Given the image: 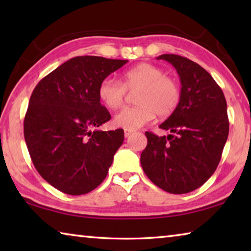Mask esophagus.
Instances as JSON below:
<instances>
[{
  "label": "esophagus",
  "instance_id": "34e87169",
  "mask_svg": "<svg viewBox=\"0 0 251 251\" xmlns=\"http://www.w3.org/2000/svg\"><path fill=\"white\" fill-rule=\"evenodd\" d=\"M134 133V130L133 129H125L124 130V135H125V137H128V136H130L131 134Z\"/></svg>",
  "mask_w": 251,
  "mask_h": 251
}]
</instances>
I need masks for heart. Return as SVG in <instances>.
Returning <instances> with one entry per match:
<instances>
[{"label": "heart", "instance_id": "heart-1", "mask_svg": "<svg viewBox=\"0 0 251 251\" xmlns=\"http://www.w3.org/2000/svg\"><path fill=\"white\" fill-rule=\"evenodd\" d=\"M133 107L123 108L114 117L115 125L125 129H136L154 120L157 115L167 117L175 112L181 100L179 83L165 75L163 69L150 63H142L124 72L122 82L105 77L100 83L99 97L106 107L117 109L124 104L126 91H134Z\"/></svg>", "mask_w": 251, "mask_h": 251}]
</instances>
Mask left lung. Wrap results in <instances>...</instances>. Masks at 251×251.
Wrapping results in <instances>:
<instances>
[{"mask_svg":"<svg viewBox=\"0 0 251 251\" xmlns=\"http://www.w3.org/2000/svg\"><path fill=\"white\" fill-rule=\"evenodd\" d=\"M175 67L181 83V100L159 127L168 136L146 131L141 155L146 176L165 192L186 194L205 184L217 168L229 133L227 103L211 75L190 59L163 54Z\"/></svg>","mask_w":251,"mask_h":251,"instance_id":"8db88e82","label":"left lung"}]
</instances>
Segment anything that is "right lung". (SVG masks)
Masks as SVG:
<instances>
[{
    "mask_svg": "<svg viewBox=\"0 0 251 251\" xmlns=\"http://www.w3.org/2000/svg\"><path fill=\"white\" fill-rule=\"evenodd\" d=\"M127 62L76 56L34 88L24 118L25 143L36 171L61 192L87 194L107 176L124 130H92L110 120L99 86Z\"/></svg>",
    "mask_w": 251,
    "mask_h": 251,
    "instance_id": "obj_1",
    "label": "right lung"
}]
</instances>
